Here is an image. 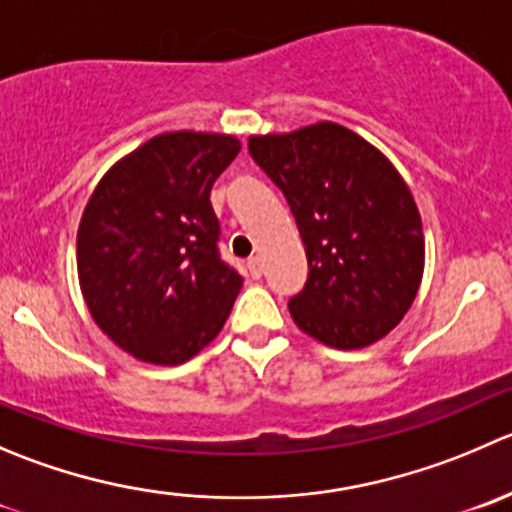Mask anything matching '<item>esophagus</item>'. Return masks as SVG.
Here are the masks:
<instances>
[{
	"label": "esophagus",
	"instance_id": "34e87169",
	"mask_svg": "<svg viewBox=\"0 0 512 512\" xmlns=\"http://www.w3.org/2000/svg\"><path fill=\"white\" fill-rule=\"evenodd\" d=\"M247 270H250V275L257 280V277L262 275V262H260V257H250V260H247Z\"/></svg>",
	"mask_w": 512,
	"mask_h": 512
}]
</instances>
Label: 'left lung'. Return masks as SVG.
<instances>
[{
	"label": "left lung",
	"mask_w": 512,
	"mask_h": 512,
	"mask_svg": "<svg viewBox=\"0 0 512 512\" xmlns=\"http://www.w3.org/2000/svg\"><path fill=\"white\" fill-rule=\"evenodd\" d=\"M252 160L285 195L307 255L290 297L302 332L337 350L388 335L418 295L423 222L388 157L340 124L250 137Z\"/></svg>",
	"instance_id": "8db88e82"
}]
</instances>
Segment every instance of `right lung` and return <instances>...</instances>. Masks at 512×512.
<instances>
[{
	"label": "right lung",
	"instance_id": "obj_1",
	"mask_svg": "<svg viewBox=\"0 0 512 512\" xmlns=\"http://www.w3.org/2000/svg\"><path fill=\"white\" fill-rule=\"evenodd\" d=\"M237 152L230 135H157L117 162L84 207V302L137 360L180 365L210 345L230 315L242 277L220 255L210 192Z\"/></svg>",
	"mask_w": 512,
	"mask_h": 512
}]
</instances>
